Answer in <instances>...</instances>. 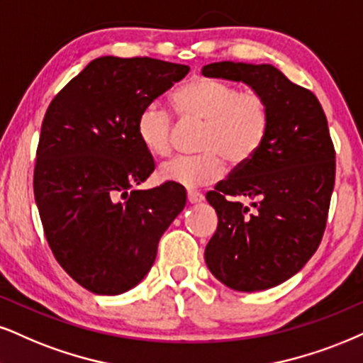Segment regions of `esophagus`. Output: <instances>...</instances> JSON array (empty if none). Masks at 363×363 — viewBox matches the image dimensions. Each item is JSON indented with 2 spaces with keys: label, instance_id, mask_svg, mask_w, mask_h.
Instances as JSON below:
<instances>
[{
  "label": "esophagus",
  "instance_id": "esophagus-1",
  "mask_svg": "<svg viewBox=\"0 0 363 363\" xmlns=\"http://www.w3.org/2000/svg\"><path fill=\"white\" fill-rule=\"evenodd\" d=\"M186 199H189L190 203H200V202H203L205 196L200 194V191L189 190V191H186Z\"/></svg>",
  "mask_w": 363,
  "mask_h": 363
}]
</instances>
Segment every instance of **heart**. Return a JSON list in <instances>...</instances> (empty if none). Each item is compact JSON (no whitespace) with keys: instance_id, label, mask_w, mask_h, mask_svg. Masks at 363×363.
<instances>
[{"instance_id":"1","label":"heart","mask_w":363,"mask_h":363,"mask_svg":"<svg viewBox=\"0 0 363 363\" xmlns=\"http://www.w3.org/2000/svg\"><path fill=\"white\" fill-rule=\"evenodd\" d=\"M174 109L183 119L202 121L199 150L202 155L174 156L160 167V178L185 189L220 180L227 160L244 167L256 156L271 131V107L256 89H242L216 77H191L173 94ZM141 145L155 156L172 151L173 118L158 104H147L138 116Z\"/></svg>"}]
</instances>
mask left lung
Listing matches in <instances>:
<instances>
[{
    "mask_svg": "<svg viewBox=\"0 0 363 363\" xmlns=\"http://www.w3.org/2000/svg\"><path fill=\"white\" fill-rule=\"evenodd\" d=\"M202 74L242 80L271 107V131L261 151L207 194L218 225L205 262L235 291L274 288L310 261L325 234L335 147L323 107L315 94L269 64L217 62ZM244 198L253 202L250 208Z\"/></svg>",
    "mask_w": 363,
    "mask_h": 363,
    "instance_id": "1",
    "label": "left lung"
}]
</instances>
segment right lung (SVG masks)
Wrapping results in <instances>:
<instances>
[{"label": "right lung", "mask_w": 363, "mask_h": 363, "mask_svg": "<svg viewBox=\"0 0 363 363\" xmlns=\"http://www.w3.org/2000/svg\"><path fill=\"white\" fill-rule=\"evenodd\" d=\"M189 70L150 57H99L45 113L35 202L57 262L91 293L121 294L140 283L185 207L186 194L173 183L134 186L155 169L138 116Z\"/></svg>", "instance_id": "obj_1"}]
</instances>
